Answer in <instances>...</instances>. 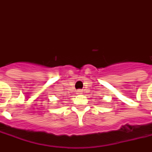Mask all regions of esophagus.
Returning a JSON list of instances; mask_svg holds the SVG:
<instances>
[{"mask_svg":"<svg viewBox=\"0 0 152 152\" xmlns=\"http://www.w3.org/2000/svg\"><path fill=\"white\" fill-rule=\"evenodd\" d=\"M82 92H83V91L77 90V91H76V94H78V95H80V94H82Z\"/></svg>","mask_w":152,"mask_h":152,"instance_id":"1","label":"esophagus"}]
</instances>
